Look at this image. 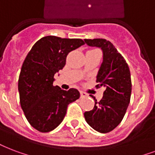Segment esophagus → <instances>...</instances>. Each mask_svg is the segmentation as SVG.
Instances as JSON below:
<instances>
[{
    "label": "esophagus",
    "instance_id": "esophagus-1",
    "mask_svg": "<svg viewBox=\"0 0 155 155\" xmlns=\"http://www.w3.org/2000/svg\"><path fill=\"white\" fill-rule=\"evenodd\" d=\"M87 96H88V95H87V93H84V92H83V91H80V97H81V98L86 97Z\"/></svg>",
    "mask_w": 155,
    "mask_h": 155
}]
</instances>
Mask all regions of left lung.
<instances>
[{"mask_svg":"<svg viewBox=\"0 0 155 155\" xmlns=\"http://www.w3.org/2000/svg\"><path fill=\"white\" fill-rule=\"evenodd\" d=\"M88 45L101 48L103 62L97 75V88L104 86L103 97L90 111L84 112L88 125L101 133H109L120 124L129 105L132 81L128 65L111 42L105 39H84Z\"/></svg>","mask_w":155,"mask_h":155,"instance_id":"left-lung-1","label":"left lung"}]
</instances>
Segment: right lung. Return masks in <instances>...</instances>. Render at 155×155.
Listing matches in <instances>:
<instances>
[{"label": "right lung", "mask_w": 155, "mask_h": 155, "mask_svg": "<svg viewBox=\"0 0 155 155\" xmlns=\"http://www.w3.org/2000/svg\"><path fill=\"white\" fill-rule=\"evenodd\" d=\"M83 45L81 39L45 36L32 46L22 63L18 78L20 105L29 124L41 133L56 128L68 105L80 97L76 88L65 91L53 83L55 73L66 65L67 54Z\"/></svg>", "instance_id": "right-lung-1"}]
</instances>
